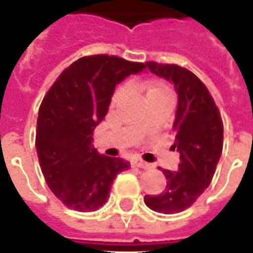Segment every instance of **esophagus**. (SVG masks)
<instances>
[{
    "instance_id": "34e87169",
    "label": "esophagus",
    "mask_w": 253,
    "mask_h": 253,
    "mask_svg": "<svg viewBox=\"0 0 253 253\" xmlns=\"http://www.w3.org/2000/svg\"><path fill=\"white\" fill-rule=\"evenodd\" d=\"M133 165L134 167H138V168H143V169H147V168H150V164H147L145 161H143L141 158H134L133 160Z\"/></svg>"
}]
</instances>
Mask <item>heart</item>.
<instances>
[{
  "instance_id": "heart-1",
  "label": "heart",
  "mask_w": 253,
  "mask_h": 253,
  "mask_svg": "<svg viewBox=\"0 0 253 253\" xmlns=\"http://www.w3.org/2000/svg\"><path fill=\"white\" fill-rule=\"evenodd\" d=\"M141 86H143L144 91H145V98H147V100L157 98V96H161V95L170 93L169 88H168L164 83H160V81L141 84ZM125 95H126V88H125V86L119 88L118 91H116V93H115V96H113V103L120 102V100L123 99Z\"/></svg>"
}]
</instances>
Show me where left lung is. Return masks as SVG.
Instances as JSON below:
<instances>
[{"label": "left lung", "mask_w": 253, "mask_h": 253, "mask_svg": "<svg viewBox=\"0 0 253 253\" xmlns=\"http://www.w3.org/2000/svg\"><path fill=\"white\" fill-rule=\"evenodd\" d=\"M153 74L169 81L178 93L173 148L180 155L178 170L162 169L167 187L144 197L154 211L176 214L193 205L210 185L222 153V120L206 85L192 71L175 64L150 61Z\"/></svg>", "instance_id": "obj_1"}]
</instances>
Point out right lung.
I'll use <instances>...</instances> for the list:
<instances>
[{"label":"right lung","instance_id":"right-lung-1","mask_svg":"<svg viewBox=\"0 0 253 253\" xmlns=\"http://www.w3.org/2000/svg\"><path fill=\"white\" fill-rule=\"evenodd\" d=\"M145 64L116 56L83 57L66 68L42 102L36 151L50 190L67 207L95 211L109 199L122 158L100 155L92 133L105 119L116 85L141 73Z\"/></svg>","mask_w":253,"mask_h":253}]
</instances>
